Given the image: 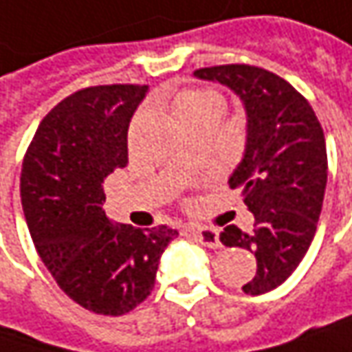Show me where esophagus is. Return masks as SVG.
<instances>
[{
    "instance_id": "34e87169",
    "label": "esophagus",
    "mask_w": 352,
    "mask_h": 352,
    "mask_svg": "<svg viewBox=\"0 0 352 352\" xmlns=\"http://www.w3.org/2000/svg\"><path fill=\"white\" fill-rule=\"evenodd\" d=\"M193 235H195V239L199 241V243H201V245H205V247H209V249H219V247H221L217 229H211V227H201V229L193 231Z\"/></svg>"
}]
</instances>
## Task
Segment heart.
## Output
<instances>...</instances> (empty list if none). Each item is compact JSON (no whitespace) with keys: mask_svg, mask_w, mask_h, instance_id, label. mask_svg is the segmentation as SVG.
<instances>
[{"mask_svg":"<svg viewBox=\"0 0 352 352\" xmlns=\"http://www.w3.org/2000/svg\"><path fill=\"white\" fill-rule=\"evenodd\" d=\"M215 105H223L221 97L215 91H209V89H189V91H183V94H179L175 97L173 113L181 121L187 115L209 109V107H215Z\"/></svg>","mask_w":352,"mask_h":352,"instance_id":"heart-1","label":"heart"}]
</instances>
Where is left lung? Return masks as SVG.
I'll return each mask as SVG.
<instances>
[{"label":"left lung","mask_w":352,"mask_h":352,"mask_svg":"<svg viewBox=\"0 0 352 352\" xmlns=\"http://www.w3.org/2000/svg\"><path fill=\"white\" fill-rule=\"evenodd\" d=\"M237 95L247 115L243 159L229 177L255 217L253 233L225 227L221 243L257 258L247 295L273 291L299 267L319 223L327 187V147L309 101L283 77L253 65L197 69Z\"/></svg>","instance_id":"8db88e82"}]
</instances>
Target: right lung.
I'll return each mask as SVG.
<instances>
[{
  "mask_svg": "<svg viewBox=\"0 0 352 352\" xmlns=\"http://www.w3.org/2000/svg\"><path fill=\"white\" fill-rule=\"evenodd\" d=\"M147 85H97L57 103L39 123L21 169L33 245L61 291L97 315L133 311L155 287L159 258L179 235L137 229L103 211V181L127 165V131Z\"/></svg>",
  "mask_w": 352,
  "mask_h": 352,
  "instance_id": "add662e5",
  "label": "right lung"
}]
</instances>
